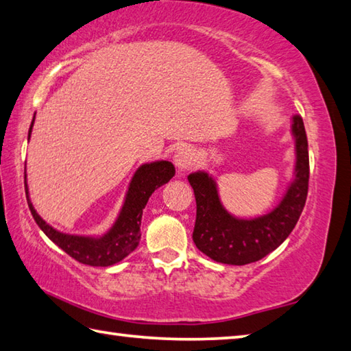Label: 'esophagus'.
Instances as JSON below:
<instances>
[{
    "label": "esophagus",
    "mask_w": 351,
    "mask_h": 351,
    "mask_svg": "<svg viewBox=\"0 0 351 351\" xmlns=\"http://www.w3.org/2000/svg\"><path fill=\"white\" fill-rule=\"evenodd\" d=\"M193 162V152L189 147H181L176 150L175 154V165L180 173H184L190 169V165Z\"/></svg>",
    "instance_id": "obj_1"
}]
</instances>
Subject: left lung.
<instances>
[{"instance_id": "8db88e82", "label": "left lung", "mask_w": 351, "mask_h": 351, "mask_svg": "<svg viewBox=\"0 0 351 351\" xmlns=\"http://www.w3.org/2000/svg\"><path fill=\"white\" fill-rule=\"evenodd\" d=\"M295 165L281 199L270 212L241 218L221 201L218 181L207 170L190 173L187 180L196 197L193 242L210 259L228 265L256 263L276 250L295 228L307 199L308 144L301 117L291 119Z\"/></svg>"}]
</instances>
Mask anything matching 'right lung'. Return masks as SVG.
I'll use <instances>...</instances> for the list:
<instances>
[{
    "label": "right lung",
    "mask_w": 351,
    "mask_h": 351,
    "mask_svg": "<svg viewBox=\"0 0 351 351\" xmlns=\"http://www.w3.org/2000/svg\"><path fill=\"white\" fill-rule=\"evenodd\" d=\"M35 117L32 119L29 129V139L34 129ZM175 176V165L170 161H152L144 162L135 170L127 187L123 206H121L117 219L113 221L109 230L103 234H73L56 230L47 224L34 207L29 196L27 175L24 171L25 197L38 227L46 233V237L62 248L69 256L81 264L92 267H109L123 261L130 254L141 239V219L149 197L164 184H167Z\"/></svg>",
    "instance_id": "add662e5"
}]
</instances>
